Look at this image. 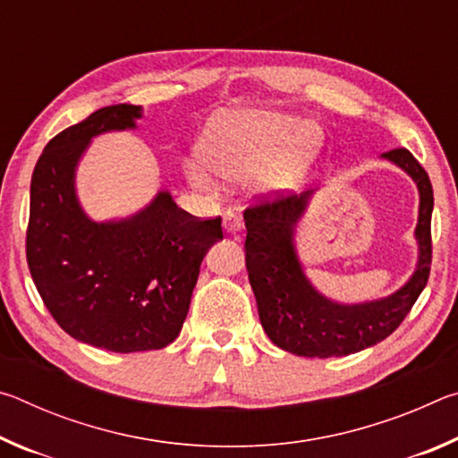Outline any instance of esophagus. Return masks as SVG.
I'll return each instance as SVG.
<instances>
[{
    "mask_svg": "<svg viewBox=\"0 0 458 458\" xmlns=\"http://www.w3.org/2000/svg\"><path fill=\"white\" fill-rule=\"evenodd\" d=\"M222 226H224V230L228 232L230 236H236L240 230H242V218H238L236 214H232V212H226L224 214V218H222Z\"/></svg>",
    "mask_w": 458,
    "mask_h": 458,
    "instance_id": "esophagus-1",
    "label": "esophagus"
}]
</instances>
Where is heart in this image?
I'll return each instance as SVG.
<instances>
[{
	"label": "heart",
	"mask_w": 458,
	"mask_h": 458,
	"mask_svg": "<svg viewBox=\"0 0 458 458\" xmlns=\"http://www.w3.org/2000/svg\"><path fill=\"white\" fill-rule=\"evenodd\" d=\"M321 145L311 121L281 108L224 111L206 125L198 157L185 161L183 172L208 193L222 191L221 179L240 183L257 175L254 190L260 196H286L305 183Z\"/></svg>",
	"instance_id": "obj_1"
}]
</instances>
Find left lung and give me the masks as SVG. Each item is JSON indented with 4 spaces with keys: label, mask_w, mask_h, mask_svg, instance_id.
Wrapping results in <instances>:
<instances>
[{
    "label": "left lung",
    "mask_w": 458,
    "mask_h": 458,
    "mask_svg": "<svg viewBox=\"0 0 458 458\" xmlns=\"http://www.w3.org/2000/svg\"><path fill=\"white\" fill-rule=\"evenodd\" d=\"M382 159L400 167L418 190L414 273L390 294L363 303H339L309 281L297 250V228L307 214L313 190L301 196L260 204L244 212L246 268L257 297L262 329L281 350L303 358H341L384 341L404 321L428 283L434 196L428 174L408 149Z\"/></svg>",
    "instance_id": "obj_1"
}]
</instances>
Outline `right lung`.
<instances>
[{"label": "right lung", "mask_w": 458, "mask_h": 458, "mask_svg": "<svg viewBox=\"0 0 458 458\" xmlns=\"http://www.w3.org/2000/svg\"><path fill=\"white\" fill-rule=\"evenodd\" d=\"M143 108L111 105L44 147L30 185L28 267L44 305L76 341L114 353L161 350L180 335L222 220H198L167 190L141 210L92 220L76 169L92 139L135 131Z\"/></svg>", "instance_id": "1"}]
</instances>
